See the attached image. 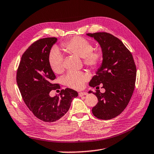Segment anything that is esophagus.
I'll return each instance as SVG.
<instances>
[{
    "instance_id": "esophagus-1",
    "label": "esophagus",
    "mask_w": 154,
    "mask_h": 154,
    "mask_svg": "<svg viewBox=\"0 0 154 154\" xmlns=\"http://www.w3.org/2000/svg\"><path fill=\"white\" fill-rule=\"evenodd\" d=\"M85 95H87V93L85 92H80L79 93V96L80 97H82V96H85Z\"/></svg>"
}]
</instances>
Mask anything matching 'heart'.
I'll list each match as a JSON object with an SVG mask.
<instances>
[{"instance_id": "b5f03b06", "label": "heart", "mask_w": 154, "mask_h": 154, "mask_svg": "<svg viewBox=\"0 0 154 154\" xmlns=\"http://www.w3.org/2000/svg\"><path fill=\"white\" fill-rule=\"evenodd\" d=\"M63 47L70 54L83 58V63L92 69H97L103 60V54L99 51H93V45L83 37H75L63 42ZM48 63L55 73H62L64 70L63 54L58 48H53L48 54ZM90 75L82 71H69L63 77V83L73 89H81L84 87Z\"/></svg>"}]
</instances>
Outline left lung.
<instances>
[{"label":"left lung","mask_w":154,"mask_h":154,"mask_svg":"<svg viewBox=\"0 0 154 154\" xmlns=\"http://www.w3.org/2000/svg\"><path fill=\"white\" fill-rule=\"evenodd\" d=\"M94 38L102 48L103 60L96 75L92 78L91 87L103 85L106 90L101 93L90 91L98 98L92 109L98 119L108 120L119 116L125 109L134 92L137 67L133 55L119 38L105 32L87 33ZM98 89V88H96Z\"/></svg>","instance_id":"obj_1"}]
</instances>
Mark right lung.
<instances>
[{"mask_svg":"<svg viewBox=\"0 0 154 154\" xmlns=\"http://www.w3.org/2000/svg\"><path fill=\"white\" fill-rule=\"evenodd\" d=\"M56 37L41 38L33 42L21 56L16 81L23 101L35 116L45 122H54L69 110L77 92L67 88L51 97L52 90L60 88L52 81L56 76L48 63V54L57 42Z\"/></svg>","mask_w":154,"mask_h":154,"instance_id":"add662e5","label":"right lung"}]
</instances>
